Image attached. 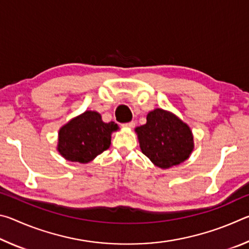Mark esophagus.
I'll return each mask as SVG.
<instances>
[{"label": "esophagus", "mask_w": 249, "mask_h": 249, "mask_svg": "<svg viewBox=\"0 0 249 249\" xmlns=\"http://www.w3.org/2000/svg\"><path fill=\"white\" fill-rule=\"evenodd\" d=\"M124 126H126V127H129V128H133L135 126V122H129V123L124 124Z\"/></svg>", "instance_id": "esophagus-1"}]
</instances>
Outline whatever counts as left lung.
Segmentation results:
<instances>
[{
	"label": "left lung",
	"instance_id": "1",
	"mask_svg": "<svg viewBox=\"0 0 249 249\" xmlns=\"http://www.w3.org/2000/svg\"><path fill=\"white\" fill-rule=\"evenodd\" d=\"M142 153L161 169L179 165L191 155L195 144L189 126L162 108L147 115V123L135 128Z\"/></svg>",
	"mask_w": 249,
	"mask_h": 249
}]
</instances>
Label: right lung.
<instances>
[{
	"instance_id": "right-lung-1",
	"label": "right lung",
	"mask_w": 249,
	"mask_h": 249,
	"mask_svg": "<svg viewBox=\"0 0 249 249\" xmlns=\"http://www.w3.org/2000/svg\"><path fill=\"white\" fill-rule=\"evenodd\" d=\"M117 129L114 122L104 123L98 112L86 111L59 129L57 149L69 161L90 162L108 148Z\"/></svg>"
}]
</instances>
